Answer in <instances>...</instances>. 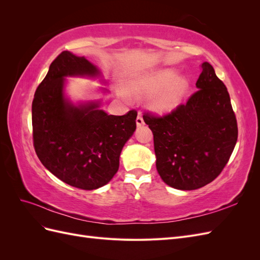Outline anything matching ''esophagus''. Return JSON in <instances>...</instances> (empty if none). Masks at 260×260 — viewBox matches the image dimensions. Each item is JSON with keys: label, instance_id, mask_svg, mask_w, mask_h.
Masks as SVG:
<instances>
[{"label": "esophagus", "instance_id": "obj_1", "mask_svg": "<svg viewBox=\"0 0 260 260\" xmlns=\"http://www.w3.org/2000/svg\"><path fill=\"white\" fill-rule=\"evenodd\" d=\"M144 124V120H143V117L141 115H138L137 117V125L138 127H141V125Z\"/></svg>", "mask_w": 260, "mask_h": 260}]
</instances>
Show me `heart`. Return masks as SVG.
Instances as JSON below:
<instances>
[{
  "label": "heart",
  "instance_id": "heart-1",
  "mask_svg": "<svg viewBox=\"0 0 260 260\" xmlns=\"http://www.w3.org/2000/svg\"><path fill=\"white\" fill-rule=\"evenodd\" d=\"M187 90V80L184 77H177L171 69L143 76L133 85L137 95H152L149 106L156 113H167L176 108L185 98Z\"/></svg>",
  "mask_w": 260,
  "mask_h": 260
}]
</instances>
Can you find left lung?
Masks as SVG:
<instances>
[{
  "label": "left lung",
  "instance_id": "obj_1",
  "mask_svg": "<svg viewBox=\"0 0 260 260\" xmlns=\"http://www.w3.org/2000/svg\"><path fill=\"white\" fill-rule=\"evenodd\" d=\"M201 69L199 90L186 103L161 116L143 115L154 136L157 171L178 190H196L214 181L238 141L229 92L209 62H203Z\"/></svg>",
  "mask_w": 260,
  "mask_h": 260
}]
</instances>
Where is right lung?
<instances>
[{
    "label": "right lung",
    "instance_id": "add662e5",
    "mask_svg": "<svg viewBox=\"0 0 260 260\" xmlns=\"http://www.w3.org/2000/svg\"><path fill=\"white\" fill-rule=\"evenodd\" d=\"M98 74L88 59L61 52L32 101V139L39 159L62 182L81 190H95L112 180L121 149L137 128L135 109L114 116L96 103L76 107L65 100V77Z\"/></svg>",
    "mask_w": 260,
    "mask_h": 260
}]
</instances>
